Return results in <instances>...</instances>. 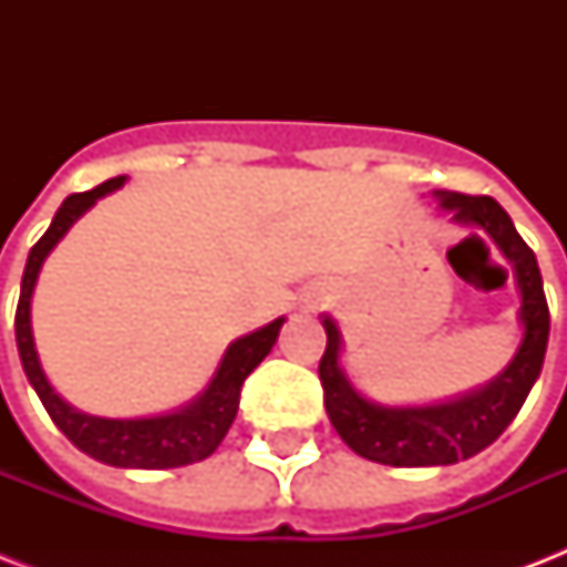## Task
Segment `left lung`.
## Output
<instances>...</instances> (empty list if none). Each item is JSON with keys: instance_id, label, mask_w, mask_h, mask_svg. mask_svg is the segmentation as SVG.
Here are the masks:
<instances>
[{"instance_id": "left-lung-1", "label": "left lung", "mask_w": 567, "mask_h": 567, "mask_svg": "<svg viewBox=\"0 0 567 567\" xmlns=\"http://www.w3.org/2000/svg\"><path fill=\"white\" fill-rule=\"evenodd\" d=\"M432 196L441 212L453 217V223L488 235V240L512 265L520 293L518 320L524 336L512 362L492 382L467 394L426 405H382L359 394L347 379L341 368L344 338L336 320L323 315L320 320L327 329V353L320 359V382L329 421L353 453L391 467L456 465L458 458L476 456L480 450L494 444L515 421L529 388L536 385L550 336V311L536 252L524 244L501 203L492 196H467L456 190H435Z\"/></svg>"}]
</instances>
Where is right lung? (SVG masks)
Returning a JSON list of instances; mask_svg holds the SVG:
<instances>
[{
  "mask_svg": "<svg viewBox=\"0 0 567 567\" xmlns=\"http://www.w3.org/2000/svg\"><path fill=\"white\" fill-rule=\"evenodd\" d=\"M123 182H126V176H117V179L102 182L100 188L66 196L55 217H52V223H49L47 235L31 247L25 270H22L17 320H13L17 350H20L22 371L29 377L31 388L38 391L40 403L47 405L49 417L82 453H87L102 465L141 467V471L194 465V462H203V458L212 456L214 450L220 447V441L226 439V432H229L231 421L238 414L240 385L261 364V359L274 350L285 318H276L274 323L231 341L203 394H196L190 403H185L176 412L153 414V417H100V414H87L82 409H75L52 388V382L40 368L38 347H34L31 293H34V285H38L40 267H43L49 252L55 249L58 240L70 231V226L87 208H93L96 199L123 188Z\"/></svg>",
  "mask_w": 567,
  "mask_h": 567,
  "instance_id": "right-lung-1",
  "label": "right lung"
}]
</instances>
